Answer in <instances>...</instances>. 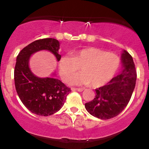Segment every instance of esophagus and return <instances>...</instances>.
<instances>
[{"label": "esophagus", "mask_w": 149, "mask_h": 149, "mask_svg": "<svg viewBox=\"0 0 149 149\" xmlns=\"http://www.w3.org/2000/svg\"><path fill=\"white\" fill-rule=\"evenodd\" d=\"M72 90H73V91H83V88H72Z\"/></svg>", "instance_id": "esophagus-1"}]
</instances>
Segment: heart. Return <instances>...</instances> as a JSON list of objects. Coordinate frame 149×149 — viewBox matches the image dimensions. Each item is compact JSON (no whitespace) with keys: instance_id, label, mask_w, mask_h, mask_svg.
I'll list each match as a JSON object with an SVG mask.
<instances>
[{"instance_id":"1","label":"heart","mask_w":149,"mask_h":149,"mask_svg":"<svg viewBox=\"0 0 149 149\" xmlns=\"http://www.w3.org/2000/svg\"><path fill=\"white\" fill-rule=\"evenodd\" d=\"M120 65L117 54L105 52L96 47H88L76 51L70 55H64L59 61L61 78L68 81L79 70L82 73L70 80L73 84H89L94 87L107 84L115 76Z\"/></svg>"}]
</instances>
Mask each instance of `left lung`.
<instances>
[{
  "label": "left lung",
  "mask_w": 149,
  "mask_h": 149,
  "mask_svg": "<svg viewBox=\"0 0 149 149\" xmlns=\"http://www.w3.org/2000/svg\"><path fill=\"white\" fill-rule=\"evenodd\" d=\"M121 60L123 70L106 85L95 89V98L85 104L86 109L96 118H115L126 107L131 98L137 77L135 64L126 50H123Z\"/></svg>",
  "instance_id": "left-lung-1"
}]
</instances>
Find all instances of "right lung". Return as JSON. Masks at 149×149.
Here are the masks:
<instances>
[{
	"instance_id": "obj_1",
	"label": "right lung",
	"mask_w": 149,
	"mask_h": 149,
	"mask_svg": "<svg viewBox=\"0 0 149 149\" xmlns=\"http://www.w3.org/2000/svg\"><path fill=\"white\" fill-rule=\"evenodd\" d=\"M60 42L53 38L36 40L21 50L16 58L14 81L16 92L22 102L32 113L48 116L63 106L70 88L54 77L39 78L29 67L30 56L38 51L48 50L59 61Z\"/></svg>"
}]
</instances>
